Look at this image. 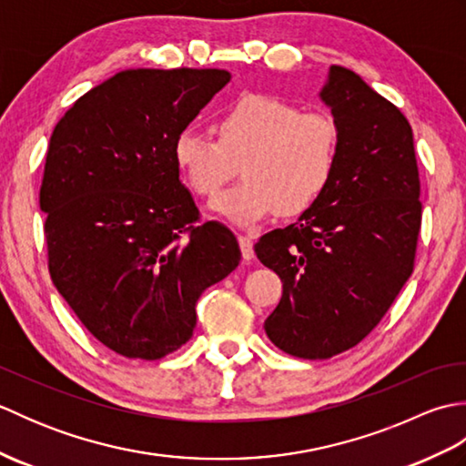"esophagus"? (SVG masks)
Here are the masks:
<instances>
[{
	"label": "esophagus",
	"mask_w": 466,
	"mask_h": 466,
	"mask_svg": "<svg viewBox=\"0 0 466 466\" xmlns=\"http://www.w3.org/2000/svg\"><path fill=\"white\" fill-rule=\"evenodd\" d=\"M238 242H240V250H242V258L246 262L254 260V242L250 236H238Z\"/></svg>",
	"instance_id": "1"
}]
</instances>
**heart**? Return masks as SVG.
I'll use <instances>...</instances> for the list:
<instances>
[{
  "mask_svg": "<svg viewBox=\"0 0 466 466\" xmlns=\"http://www.w3.org/2000/svg\"><path fill=\"white\" fill-rule=\"evenodd\" d=\"M212 136L184 130L174 160L187 187L212 198L242 166L244 182L218 196L212 208L252 226L279 208L300 216L320 202L339 164V126L330 116L302 110L274 94H246L218 116Z\"/></svg>",
  "mask_w": 466,
  "mask_h": 466,
  "instance_id": "1",
  "label": "heart"
}]
</instances>
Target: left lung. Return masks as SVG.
<instances>
[{"instance_id": "obj_1", "label": "left lung", "mask_w": 466, "mask_h": 466, "mask_svg": "<svg viewBox=\"0 0 466 466\" xmlns=\"http://www.w3.org/2000/svg\"><path fill=\"white\" fill-rule=\"evenodd\" d=\"M339 126V164L320 202L264 234L258 260L280 276L268 339L330 359L366 339L414 270L422 222L412 127L360 76L332 66L320 92Z\"/></svg>"}]
</instances>
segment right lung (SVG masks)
Returning <instances> with one entry per match:
<instances>
[{
	"instance_id": "obj_1",
	"label": "right lung",
	"mask_w": 466,
	"mask_h": 466,
	"mask_svg": "<svg viewBox=\"0 0 466 466\" xmlns=\"http://www.w3.org/2000/svg\"><path fill=\"white\" fill-rule=\"evenodd\" d=\"M230 80L224 69H126L84 94L49 137L39 187L47 268L107 349L157 360L190 340L196 300L240 262L202 222L174 142Z\"/></svg>"
}]
</instances>
